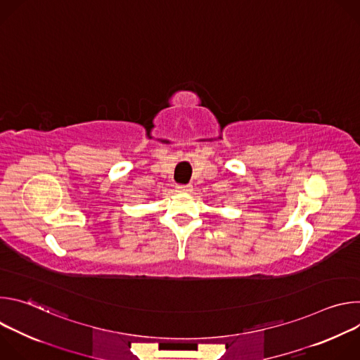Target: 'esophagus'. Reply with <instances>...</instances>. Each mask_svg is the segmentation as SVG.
<instances>
[{"mask_svg":"<svg viewBox=\"0 0 360 360\" xmlns=\"http://www.w3.org/2000/svg\"><path fill=\"white\" fill-rule=\"evenodd\" d=\"M176 191L181 193H191L192 192V185H178Z\"/></svg>","mask_w":360,"mask_h":360,"instance_id":"34e87169","label":"esophagus"}]
</instances>
